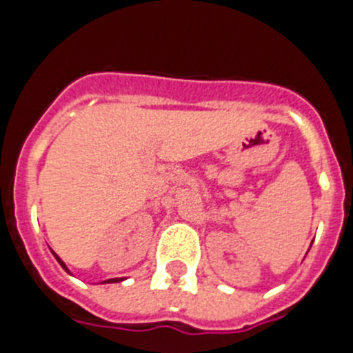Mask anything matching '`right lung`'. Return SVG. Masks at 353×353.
I'll return each mask as SVG.
<instances>
[{
    "instance_id": "right-lung-1",
    "label": "right lung",
    "mask_w": 353,
    "mask_h": 353,
    "mask_svg": "<svg viewBox=\"0 0 353 353\" xmlns=\"http://www.w3.org/2000/svg\"><path fill=\"white\" fill-rule=\"evenodd\" d=\"M53 254H54V252H53ZM54 257H57V261L60 263V265H62V268H63V270H67L65 263H63L62 259H60V257L57 256V254H54ZM67 272H69V270H67ZM121 281H122V279H108V281H104V283H121Z\"/></svg>"
}]
</instances>
